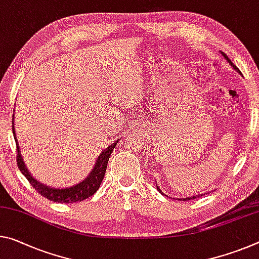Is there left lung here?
<instances>
[{
    "label": "left lung",
    "mask_w": 259,
    "mask_h": 259,
    "mask_svg": "<svg viewBox=\"0 0 259 259\" xmlns=\"http://www.w3.org/2000/svg\"><path fill=\"white\" fill-rule=\"evenodd\" d=\"M221 54H223V56L225 57V59L228 61V63H229V64H231V65H232V67H233L234 69H235V70H236L237 72H239V73H241V71L239 70V69H237V67H236V65H234V63L232 62V61H231V60H229V57H228L227 55H226V54H225V53H223V52H221ZM157 189H158V191H160V194H162V195H163V192H162L161 190H160V189H159V187H158V186H157ZM200 196H203V194H200V195H197V196H191V197H187V198H182V199H179V200H190V199H195V198H197V197H200Z\"/></svg>",
    "instance_id": "obj_1"
}]
</instances>
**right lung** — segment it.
I'll list each match as a JSON object with an SVG mask.
<instances>
[{
	"mask_svg": "<svg viewBox=\"0 0 259 259\" xmlns=\"http://www.w3.org/2000/svg\"><path fill=\"white\" fill-rule=\"evenodd\" d=\"M12 123H14V117H12ZM12 133H14V137L16 139V145H17V165L19 170L22 171V174L27 179V181L31 183V186L33 187L36 191L39 192L41 196L46 197L47 199L52 200V202L56 203H76V202H81L89 197H91L93 194H96L99 189L100 184L102 182V179H104L106 168H107V163L110 154H112L113 150L116 146L117 142L113 143L112 145L106 147L105 151H102L99 158L97 159L96 165H94L93 169L91 173L89 174L88 178L83 180L80 183H77L75 186L69 187V188H52L48 186H45L38 180H35L33 176L31 175L30 171L27 170L25 166V162H24L22 154H20V150L17 143V137H16V131H15V125H12Z\"/></svg>",
	"mask_w": 259,
	"mask_h": 259,
	"instance_id": "add662e5",
	"label": "right lung"
}]
</instances>
